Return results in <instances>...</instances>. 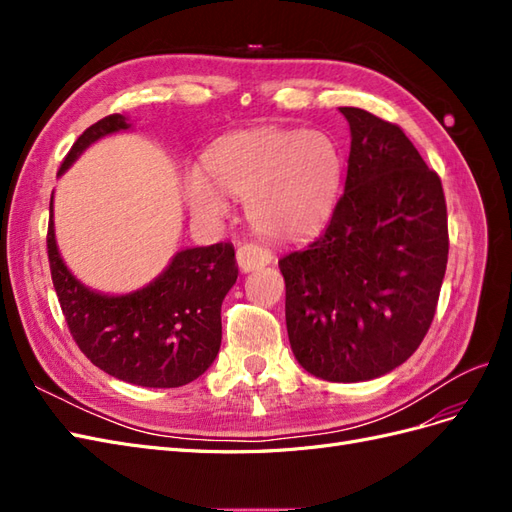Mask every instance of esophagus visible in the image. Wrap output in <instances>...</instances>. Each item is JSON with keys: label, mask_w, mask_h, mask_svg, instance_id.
<instances>
[{"label": "esophagus", "mask_w": 512, "mask_h": 512, "mask_svg": "<svg viewBox=\"0 0 512 512\" xmlns=\"http://www.w3.org/2000/svg\"><path fill=\"white\" fill-rule=\"evenodd\" d=\"M273 260L271 250L262 247L258 243H245L237 250V265L241 271H254L258 267H265Z\"/></svg>", "instance_id": "1"}]
</instances>
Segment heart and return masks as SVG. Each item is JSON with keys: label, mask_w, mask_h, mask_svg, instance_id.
<instances>
[{"label": "heart", "mask_w": 512, "mask_h": 512, "mask_svg": "<svg viewBox=\"0 0 512 512\" xmlns=\"http://www.w3.org/2000/svg\"><path fill=\"white\" fill-rule=\"evenodd\" d=\"M200 170L185 177V196L196 213L220 218L226 194L245 200L252 226L273 239L314 235L342 196L346 158L327 132L305 128H256L215 143Z\"/></svg>", "instance_id": "heart-1"}]
</instances>
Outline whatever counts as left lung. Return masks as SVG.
Returning a JSON list of instances; mask_svg holds the SVG:
<instances>
[{"mask_svg": "<svg viewBox=\"0 0 512 512\" xmlns=\"http://www.w3.org/2000/svg\"><path fill=\"white\" fill-rule=\"evenodd\" d=\"M346 190L322 235L280 260L294 359L329 382L389 374L421 346L448 260L442 181L395 123L339 108Z\"/></svg>", "mask_w": 512, "mask_h": 512, "instance_id": "8db88e82", "label": "left lung"}]
</instances>
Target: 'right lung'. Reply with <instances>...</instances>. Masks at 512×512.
Here are the masks:
<instances>
[{"label":"right lung","instance_id":"1","mask_svg":"<svg viewBox=\"0 0 512 512\" xmlns=\"http://www.w3.org/2000/svg\"><path fill=\"white\" fill-rule=\"evenodd\" d=\"M130 128L123 115L100 119L76 138L57 175H64L89 145ZM46 250L74 342L108 376L149 389H175L211 367L222 344V301L239 275L232 243L188 247L147 286L104 294L76 280L61 258L51 196Z\"/></svg>","mask_w":512,"mask_h":512}]
</instances>
